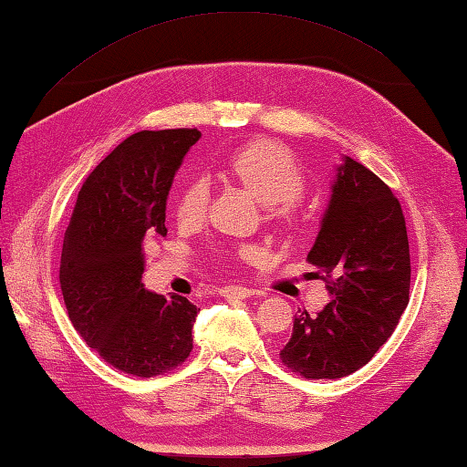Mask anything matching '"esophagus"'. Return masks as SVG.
<instances>
[{
	"label": "esophagus",
	"mask_w": 467,
	"mask_h": 467,
	"mask_svg": "<svg viewBox=\"0 0 467 467\" xmlns=\"http://www.w3.org/2000/svg\"><path fill=\"white\" fill-rule=\"evenodd\" d=\"M218 293H221V296H224V299H246V296L254 295V291L249 289V286H239V285L223 286Z\"/></svg>",
	"instance_id": "1"
}]
</instances>
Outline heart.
<instances>
[{
	"label": "heart",
	"instance_id": "heart-1",
	"mask_svg": "<svg viewBox=\"0 0 467 467\" xmlns=\"http://www.w3.org/2000/svg\"><path fill=\"white\" fill-rule=\"evenodd\" d=\"M226 168L236 181L265 204H276V213L291 214L293 198L305 191V172L291 150L273 140H254L234 150ZM208 204V182L194 178L182 191L176 204V216L182 224L202 221ZM241 259H254V246H241Z\"/></svg>",
	"mask_w": 467,
	"mask_h": 467
}]
</instances>
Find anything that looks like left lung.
Returning <instances> with one entry per match:
<instances>
[{
	"instance_id": "left-lung-1",
	"label": "left lung",
	"mask_w": 467,
	"mask_h": 467,
	"mask_svg": "<svg viewBox=\"0 0 467 467\" xmlns=\"http://www.w3.org/2000/svg\"><path fill=\"white\" fill-rule=\"evenodd\" d=\"M306 261L321 269L331 303L317 315H295L281 359L306 379H339L369 363L389 339L411 283L401 204L379 176L349 156L335 168Z\"/></svg>"
}]
</instances>
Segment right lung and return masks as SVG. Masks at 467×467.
<instances>
[{
    "mask_svg": "<svg viewBox=\"0 0 467 467\" xmlns=\"http://www.w3.org/2000/svg\"><path fill=\"white\" fill-rule=\"evenodd\" d=\"M192 128L142 130L86 178L64 234L59 286L74 329L116 369L154 377L192 351L196 305L142 283L144 244L166 236V201Z\"/></svg>",
    "mask_w": 467,
    "mask_h": 467,
    "instance_id": "add662e5",
    "label": "right lung"
}]
</instances>
